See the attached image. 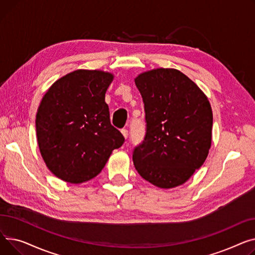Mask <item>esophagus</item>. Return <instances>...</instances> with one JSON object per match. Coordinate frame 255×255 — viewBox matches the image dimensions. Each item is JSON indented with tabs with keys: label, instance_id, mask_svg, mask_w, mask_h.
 <instances>
[{
	"label": "esophagus",
	"instance_id": "34e87169",
	"mask_svg": "<svg viewBox=\"0 0 255 255\" xmlns=\"http://www.w3.org/2000/svg\"><path fill=\"white\" fill-rule=\"evenodd\" d=\"M122 133H123V136L127 139L128 138V129L127 128H123L122 129Z\"/></svg>",
	"mask_w": 255,
	"mask_h": 255
}]
</instances>
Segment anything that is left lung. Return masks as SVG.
<instances>
[{
  "label": "left lung",
  "mask_w": 255,
  "mask_h": 255,
  "mask_svg": "<svg viewBox=\"0 0 255 255\" xmlns=\"http://www.w3.org/2000/svg\"><path fill=\"white\" fill-rule=\"evenodd\" d=\"M134 83L143 99L147 124L145 139L132 153L134 168L159 188L182 185L202 167L211 147L210 102L176 69L143 72Z\"/></svg>",
  "instance_id": "left-lung-1"
}]
</instances>
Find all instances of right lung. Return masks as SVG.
I'll return each mask as SVG.
<instances>
[{"label":"right lung","instance_id":"right-lung-1","mask_svg":"<svg viewBox=\"0 0 255 255\" xmlns=\"http://www.w3.org/2000/svg\"><path fill=\"white\" fill-rule=\"evenodd\" d=\"M114 75L76 70L57 79L36 115L40 153L50 172L65 182H86L101 173L125 138L110 123L105 94Z\"/></svg>","mask_w":255,"mask_h":255}]
</instances>
